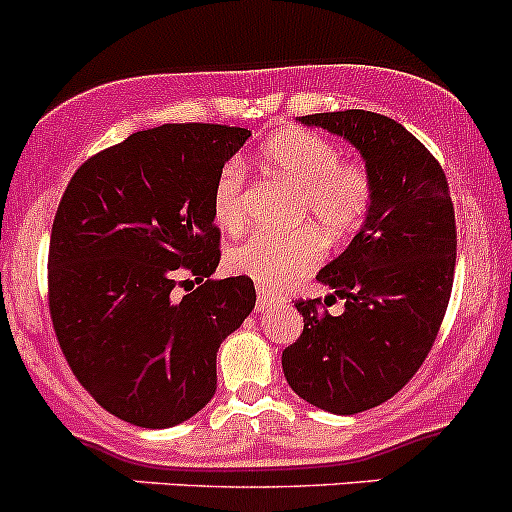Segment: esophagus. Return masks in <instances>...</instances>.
I'll return each mask as SVG.
<instances>
[{"instance_id":"esophagus-1","label":"esophagus","mask_w":512,"mask_h":512,"mask_svg":"<svg viewBox=\"0 0 512 512\" xmlns=\"http://www.w3.org/2000/svg\"><path fill=\"white\" fill-rule=\"evenodd\" d=\"M256 295H258V298H256V308H258V310L271 308V305L278 300L276 293L268 291V288H263V286H258V293H256Z\"/></svg>"}]
</instances>
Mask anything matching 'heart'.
Instances as JSON below:
<instances>
[{
    "label": "heart",
    "instance_id": "heart-1",
    "mask_svg": "<svg viewBox=\"0 0 512 512\" xmlns=\"http://www.w3.org/2000/svg\"><path fill=\"white\" fill-rule=\"evenodd\" d=\"M258 165L268 177L295 192L293 221L310 224L325 239H342L362 224L372 207L374 182L357 160H342L335 142L305 130H283L261 145ZM244 167L231 160L219 170L212 189L214 221L226 231L244 226ZM320 236L313 229L293 234H256L229 254V268L278 288L320 261Z\"/></svg>",
    "mask_w": 512,
    "mask_h": 512
}]
</instances>
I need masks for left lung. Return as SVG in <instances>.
Instances as JSON below:
<instances>
[{
	"instance_id": "8db88e82",
	"label": "left lung",
	"mask_w": 512,
	"mask_h": 512,
	"mask_svg": "<svg viewBox=\"0 0 512 512\" xmlns=\"http://www.w3.org/2000/svg\"><path fill=\"white\" fill-rule=\"evenodd\" d=\"M360 150L374 182L365 224L318 273L346 310L298 300L303 333L283 350V374L300 399L357 414L392 399L429 355L449 308L456 219L436 157L387 115L337 110L298 118Z\"/></svg>"
}]
</instances>
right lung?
<instances>
[{
    "label": "right lung",
    "instance_id": "obj_1",
    "mask_svg": "<svg viewBox=\"0 0 512 512\" xmlns=\"http://www.w3.org/2000/svg\"><path fill=\"white\" fill-rule=\"evenodd\" d=\"M251 130H140L83 162L56 209L49 310L68 367L118 419L167 429L217 392V352L254 310L249 276L212 281V189ZM202 282L177 301L178 276Z\"/></svg>",
    "mask_w": 512,
    "mask_h": 512
}]
</instances>
